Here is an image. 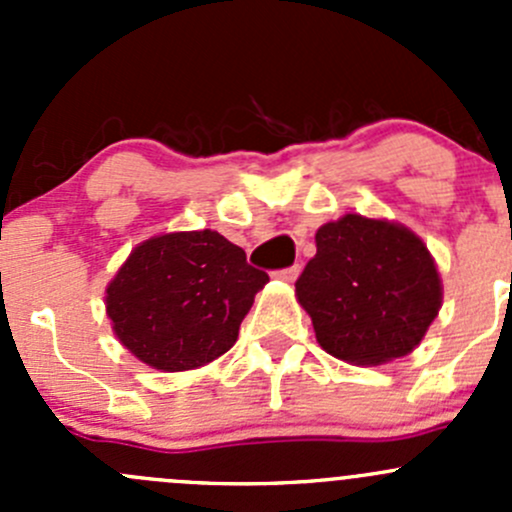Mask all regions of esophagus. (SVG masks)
Segmentation results:
<instances>
[{"label":"esophagus","instance_id":"obj_1","mask_svg":"<svg viewBox=\"0 0 512 512\" xmlns=\"http://www.w3.org/2000/svg\"><path fill=\"white\" fill-rule=\"evenodd\" d=\"M299 270H302V267L294 262V265H289V267H285V270L277 272V277H280V280H285V282H294L299 277Z\"/></svg>","mask_w":512,"mask_h":512}]
</instances>
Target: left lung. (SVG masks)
Here are the masks:
<instances>
[{
    "label": "left lung",
    "instance_id": "8db88e82",
    "mask_svg": "<svg viewBox=\"0 0 512 512\" xmlns=\"http://www.w3.org/2000/svg\"><path fill=\"white\" fill-rule=\"evenodd\" d=\"M297 287L324 352L356 366L409 354L441 307L426 245L406 227L344 215L317 230Z\"/></svg>",
    "mask_w": 512,
    "mask_h": 512
}]
</instances>
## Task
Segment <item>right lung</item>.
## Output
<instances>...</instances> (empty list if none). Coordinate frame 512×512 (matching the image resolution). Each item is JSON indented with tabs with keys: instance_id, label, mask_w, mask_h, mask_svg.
<instances>
[{
	"instance_id": "right-lung-1",
	"label": "right lung",
	"mask_w": 512,
	"mask_h": 512,
	"mask_svg": "<svg viewBox=\"0 0 512 512\" xmlns=\"http://www.w3.org/2000/svg\"><path fill=\"white\" fill-rule=\"evenodd\" d=\"M267 282L220 232H173L131 252L106 289V312L128 352L156 369L185 371L237 342Z\"/></svg>"
}]
</instances>
